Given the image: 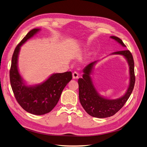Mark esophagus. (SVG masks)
<instances>
[{
    "mask_svg": "<svg viewBox=\"0 0 147 147\" xmlns=\"http://www.w3.org/2000/svg\"><path fill=\"white\" fill-rule=\"evenodd\" d=\"M73 79H78L79 78V73L76 71L73 73Z\"/></svg>",
    "mask_w": 147,
    "mask_h": 147,
    "instance_id": "esophagus-1",
    "label": "esophagus"
}]
</instances>
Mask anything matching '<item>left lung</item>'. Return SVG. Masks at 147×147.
Instances as JSON below:
<instances>
[{"mask_svg":"<svg viewBox=\"0 0 147 147\" xmlns=\"http://www.w3.org/2000/svg\"><path fill=\"white\" fill-rule=\"evenodd\" d=\"M111 38L116 40L123 47H126L120 38L116 36H111ZM113 54H121L123 56L127 59L129 67V86L127 93L123 97L117 99L111 100L105 99L97 93L90 78L92 69L97 61L88 65L83 71L84 73L83 78L78 80L79 97L80 104L88 115L94 117L105 118L115 115L128 100L134 86L136 78L134 63L132 54L128 50L118 51L114 52Z\"/></svg>","mask_w":147,"mask_h":147,"instance_id":"left-lung-1","label":"left lung"}]
</instances>
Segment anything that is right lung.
Wrapping results in <instances>:
<instances>
[{"label":"right lung","instance_id":"right-lung-1","mask_svg":"<svg viewBox=\"0 0 147 147\" xmlns=\"http://www.w3.org/2000/svg\"><path fill=\"white\" fill-rule=\"evenodd\" d=\"M39 30L36 28L31 30L16 46L9 70L10 84L16 100L24 110L35 115L50 112L57 105L65 86L72 79L71 72L67 71L53 74L39 85H25L18 69L19 52L21 45Z\"/></svg>","mask_w":147,"mask_h":147}]
</instances>
